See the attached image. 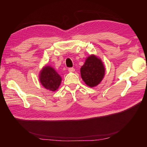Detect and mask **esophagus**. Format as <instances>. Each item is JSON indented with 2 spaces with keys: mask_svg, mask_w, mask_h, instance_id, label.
Instances as JSON below:
<instances>
[{
  "mask_svg": "<svg viewBox=\"0 0 147 147\" xmlns=\"http://www.w3.org/2000/svg\"><path fill=\"white\" fill-rule=\"evenodd\" d=\"M68 70H69V72H74L75 71V69L73 68V67H70V68H69Z\"/></svg>",
  "mask_w": 147,
  "mask_h": 147,
  "instance_id": "obj_1",
  "label": "esophagus"
}]
</instances>
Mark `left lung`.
<instances>
[{"mask_svg": "<svg viewBox=\"0 0 147 147\" xmlns=\"http://www.w3.org/2000/svg\"><path fill=\"white\" fill-rule=\"evenodd\" d=\"M105 68L102 60L94 55L89 56L80 69L81 77L87 86L95 87L103 80Z\"/></svg>", "mask_w": 147, "mask_h": 147, "instance_id": "1", "label": "left lung"}]
</instances>
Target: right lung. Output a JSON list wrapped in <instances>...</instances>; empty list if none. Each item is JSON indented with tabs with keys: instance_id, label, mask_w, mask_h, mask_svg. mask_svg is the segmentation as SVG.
Returning <instances> with one entry per match:
<instances>
[{
	"instance_id": "obj_1",
	"label": "right lung",
	"mask_w": 147,
	"mask_h": 147,
	"mask_svg": "<svg viewBox=\"0 0 147 147\" xmlns=\"http://www.w3.org/2000/svg\"><path fill=\"white\" fill-rule=\"evenodd\" d=\"M39 81L47 90L55 91L60 86L62 78L55 69L46 65L40 71Z\"/></svg>"
}]
</instances>
